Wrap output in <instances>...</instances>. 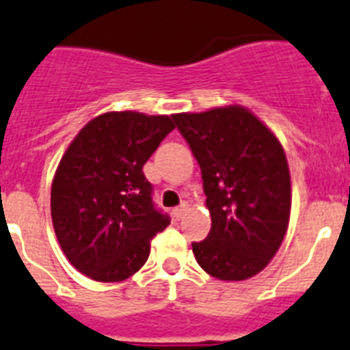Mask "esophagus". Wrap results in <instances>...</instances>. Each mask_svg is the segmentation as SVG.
<instances>
[{
    "instance_id": "34e87169",
    "label": "esophagus",
    "mask_w": 350,
    "mask_h": 350,
    "mask_svg": "<svg viewBox=\"0 0 350 350\" xmlns=\"http://www.w3.org/2000/svg\"><path fill=\"white\" fill-rule=\"evenodd\" d=\"M187 207H188L187 202H183L181 206L174 207V209H172V216H174L176 219H181L183 214H185V211H187Z\"/></svg>"
}]
</instances>
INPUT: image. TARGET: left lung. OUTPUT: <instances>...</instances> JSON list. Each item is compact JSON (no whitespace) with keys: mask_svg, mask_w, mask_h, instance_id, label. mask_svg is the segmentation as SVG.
Masks as SVG:
<instances>
[{"mask_svg":"<svg viewBox=\"0 0 350 350\" xmlns=\"http://www.w3.org/2000/svg\"><path fill=\"white\" fill-rule=\"evenodd\" d=\"M172 118L200 165L211 213L207 237L191 242L195 260L221 281L256 275L288 230L291 181L281 143L241 106Z\"/></svg>","mask_w":350,"mask_h":350,"instance_id":"obj_1","label":"left lung"}]
</instances>
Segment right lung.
Instances as JSON below:
<instances>
[{
	"mask_svg": "<svg viewBox=\"0 0 350 350\" xmlns=\"http://www.w3.org/2000/svg\"><path fill=\"white\" fill-rule=\"evenodd\" d=\"M172 116L113 111L85 125L52 183V221L71 265L99 282L124 281L150 256L171 223L153 202L143 165L169 132Z\"/></svg>",
	"mask_w": 350,
	"mask_h": 350,
	"instance_id": "1",
	"label": "right lung"
}]
</instances>
